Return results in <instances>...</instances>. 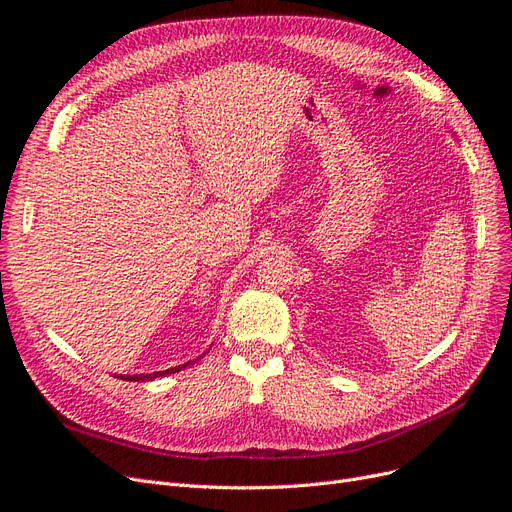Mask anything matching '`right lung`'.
<instances>
[{
    "instance_id": "add662e5",
    "label": "right lung",
    "mask_w": 512,
    "mask_h": 512,
    "mask_svg": "<svg viewBox=\"0 0 512 512\" xmlns=\"http://www.w3.org/2000/svg\"><path fill=\"white\" fill-rule=\"evenodd\" d=\"M198 359H194V361H188V363H183V365H177V367H173V369H164V371H153V374H134V376H119L121 380H128V382H147V380H153V378H160V376H166V374H175V371H179V369H185L188 365H192V363H196Z\"/></svg>"
}]
</instances>
